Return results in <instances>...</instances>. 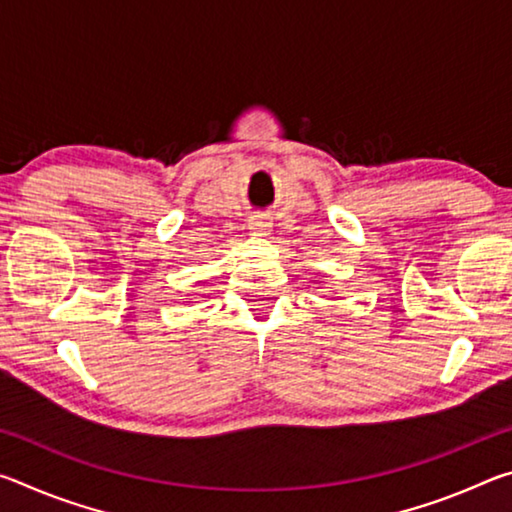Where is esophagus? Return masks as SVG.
<instances>
[{
  "label": "esophagus",
  "mask_w": 512,
  "mask_h": 512,
  "mask_svg": "<svg viewBox=\"0 0 512 512\" xmlns=\"http://www.w3.org/2000/svg\"><path fill=\"white\" fill-rule=\"evenodd\" d=\"M271 219H268V216H264V214H257V216H250V221H248V230L253 232V235H257V237H266L268 232H271Z\"/></svg>",
  "instance_id": "1"
}]
</instances>
